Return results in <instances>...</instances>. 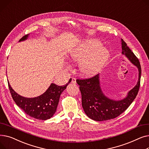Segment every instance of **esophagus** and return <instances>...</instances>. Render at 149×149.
<instances>
[{
  "instance_id": "34e87169",
  "label": "esophagus",
  "mask_w": 149,
  "mask_h": 149,
  "mask_svg": "<svg viewBox=\"0 0 149 149\" xmlns=\"http://www.w3.org/2000/svg\"><path fill=\"white\" fill-rule=\"evenodd\" d=\"M71 82L72 83H76V79H75V78H72V79H71Z\"/></svg>"
}]
</instances>
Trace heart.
I'll return each instance as SVG.
<instances>
[{
    "mask_svg": "<svg viewBox=\"0 0 149 149\" xmlns=\"http://www.w3.org/2000/svg\"><path fill=\"white\" fill-rule=\"evenodd\" d=\"M109 57V51L104 47H101V43L97 40H92L80 46L72 54L74 60H82L80 69L81 73L86 76L98 73L106 63Z\"/></svg>",
    "mask_w": 149,
    "mask_h": 149,
    "instance_id": "obj_1",
    "label": "heart"
}]
</instances>
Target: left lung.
<instances>
[{
	"label": "left lung",
	"instance_id": "obj_1",
	"mask_svg": "<svg viewBox=\"0 0 149 149\" xmlns=\"http://www.w3.org/2000/svg\"><path fill=\"white\" fill-rule=\"evenodd\" d=\"M122 54L135 65L139 70L138 81L128 93L127 96L120 101H114L106 97L100 86L99 74L89 79H77L81 93V103L85 113L90 118L97 121L113 119L124 112L136 98L140 87L141 68L138 58L121 39Z\"/></svg>",
	"mask_w": 149,
	"mask_h": 149
}]
</instances>
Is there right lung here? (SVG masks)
<instances>
[{"instance_id":"1","label":"right lung","mask_w":149,"mask_h":149,"mask_svg":"<svg viewBox=\"0 0 149 149\" xmlns=\"http://www.w3.org/2000/svg\"><path fill=\"white\" fill-rule=\"evenodd\" d=\"M28 35H25L20 38L19 42L25 40ZM70 79L65 85L59 86L52 83L49 88L42 95L35 98H25L19 95L11 87L8 82L11 96L16 104L27 115L34 118L41 120L49 119L56 112L61 93L71 81Z\"/></svg>"}]
</instances>
